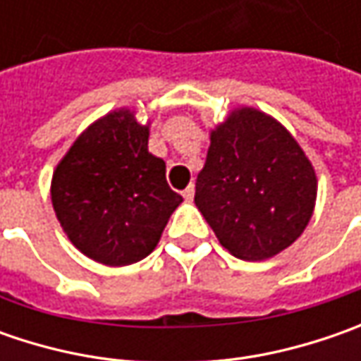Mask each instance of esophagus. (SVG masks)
<instances>
[{
	"label": "esophagus",
	"mask_w": 361,
	"mask_h": 361,
	"mask_svg": "<svg viewBox=\"0 0 361 361\" xmlns=\"http://www.w3.org/2000/svg\"><path fill=\"white\" fill-rule=\"evenodd\" d=\"M183 197H185V201H192V197H195V187L188 185V187L183 190Z\"/></svg>",
	"instance_id": "1"
}]
</instances>
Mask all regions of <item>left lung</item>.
Returning <instances> with one entry per match:
<instances>
[{"instance_id":"obj_1","label":"left lung","mask_w":361,"mask_h":361,"mask_svg":"<svg viewBox=\"0 0 361 361\" xmlns=\"http://www.w3.org/2000/svg\"><path fill=\"white\" fill-rule=\"evenodd\" d=\"M195 188V204L219 243L243 261H263L305 231L317 176L281 122L243 106L211 130Z\"/></svg>"}]
</instances>
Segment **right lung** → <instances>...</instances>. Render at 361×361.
I'll return each instance as SVG.
<instances>
[{
    "mask_svg": "<svg viewBox=\"0 0 361 361\" xmlns=\"http://www.w3.org/2000/svg\"><path fill=\"white\" fill-rule=\"evenodd\" d=\"M183 202L164 160L148 152V124L128 108L98 118L51 176V204L68 239L94 261L124 267L154 251Z\"/></svg>",
    "mask_w": 361,
    "mask_h": 361,
    "instance_id": "1",
    "label": "right lung"
}]
</instances>
